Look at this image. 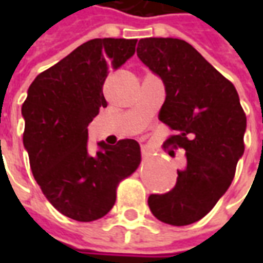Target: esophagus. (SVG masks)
<instances>
[{
	"instance_id": "esophagus-1",
	"label": "esophagus",
	"mask_w": 263,
	"mask_h": 263,
	"mask_svg": "<svg viewBox=\"0 0 263 263\" xmlns=\"http://www.w3.org/2000/svg\"><path fill=\"white\" fill-rule=\"evenodd\" d=\"M151 152H152V149L149 148L148 145H142L141 146V154H142V156H148V155H151Z\"/></svg>"
}]
</instances>
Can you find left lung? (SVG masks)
Here are the masks:
<instances>
[{
    "instance_id": "1",
    "label": "left lung",
    "mask_w": 263,
    "mask_h": 263,
    "mask_svg": "<svg viewBox=\"0 0 263 263\" xmlns=\"http://www.w3.org/2000/svg\"><path fill=\"white\" fill-rule=\"evenodd\" d=\"M137 54L165 84L159 120L176 134L163 148L186 151L176 186L151 194L149 209L162 222L189 226L209 214L230 187L245 149L247 117L234 84L190 43L146 37L138 43Z\"/></svg>"
}]
</instances>
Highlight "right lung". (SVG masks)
<instances>
[{
    "instance_id": "1",
    "label": "right lung",
    "mask_w": 263,
    "mask_h": 263,
    "mask_svg": "<svg viewBox=\"0 0 263 263\" xmlns=\"http://www.w3.org/2000/svg\"><path fill=\"white\" fill-rule=\"evenodd\" d=\"M137 39H91L32 81L22 104L24 146L45 197L71 220L90 222L115 204L121 180L141 163L135 139L87 151V126L107 107L103 86L109 69L135 53Z\"/></svg>"
}]
</instances>
